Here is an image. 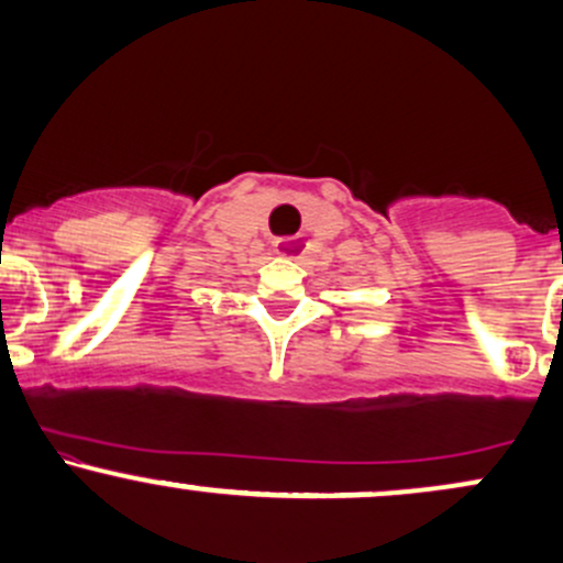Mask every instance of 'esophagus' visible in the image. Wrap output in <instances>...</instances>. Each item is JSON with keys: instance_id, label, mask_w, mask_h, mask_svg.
Listing matches in <instances>:
<instances>
[{"instance_id": "34e87169", "label": "esophagus", "mask_w": 563, "mask_h": 563, "mask_svg": "<svg viewBox=\"0 0 563 563\" xmlns=\"http://www.w3.org/2000/svg\"><path fill=\"white\" fill-rule=\"evenodd\" d=\"M275 254L280 260H301L303 256V238H277Z\"/></svg>"}]
</instances>
